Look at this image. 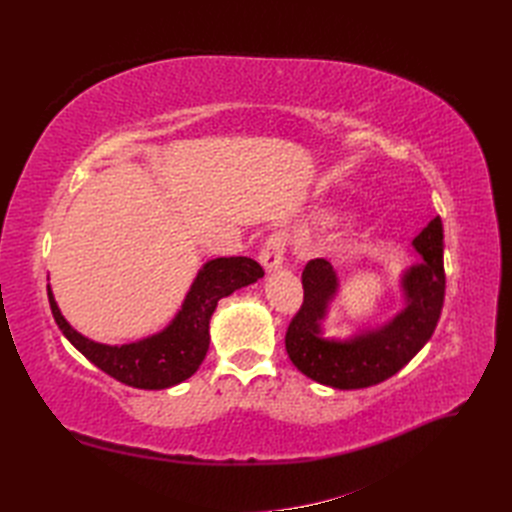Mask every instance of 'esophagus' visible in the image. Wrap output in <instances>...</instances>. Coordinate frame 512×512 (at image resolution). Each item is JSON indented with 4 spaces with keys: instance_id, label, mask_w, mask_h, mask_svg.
<instances>
[{
    "instance_id": "esophagus-1",
    "label": "esophagus",
    "mask_w": 512,
    "mask_h": 512,
    "mask_svg": "<svg viewBox=\"0 0 512 512\" xmlns=\"http://www.w3.org/2000/svg\"><path fill=\"white\" fill-rule=\"evenodd\" d=\"M286 256V237L280 235V232H273V235L267 237V241L262 243L260 250V262L267 271H275L277 267H282Z\"/></svg>"
}]
</instances>
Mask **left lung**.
Returning a JSON list of instances; mask_svg holds the SVG:
<instances>
[{"label": "left lung", "mask_w": 512, "mask_h": 512, "mask_svg": "<svg viewBox=\"0 0 512 512\" xmlns=\"http://www.w3.org/2000/svg\"><path fill=\"white\" fill-rule=\"evenodd\" d=\"M414 247L423 262L404 277L408 297L404 312L380 331L350 342L320 337L318 322L337 290V277L324 258L307 262L301 275L303 303L286 331V352L301 374L333 389H365L397 374L429 342L442 314L446 290L440 215L414 239Z\"/></svg>", "instance_id": "obj_1"}]
</instances>
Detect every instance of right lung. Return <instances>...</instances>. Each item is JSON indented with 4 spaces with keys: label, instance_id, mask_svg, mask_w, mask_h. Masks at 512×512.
Returning a JSON list of instances; mask_svg holds the SVG:
<instances>
[{
    "label": "right lung",
    "instance_id": "add662e5",
    "mask_svg": "<svg viewBox=\"0 0 512 512\" xmlns=\"http://www.w3.org/2000/svg\"><path fill=\"white\" fill-rule=\"evenodd\" d=\"M265 275L256 260L247 256L215 258L200 269L183 301L181 312L168 329L126 346H104L76 333L49 290L51 312L70 344L104 374L134 389L158 391L188 380L209 350V320L222 297L254 284Z\"/></svg>",
    "mask_w": 512,
    "mask_h": 512
}]
</instances>
